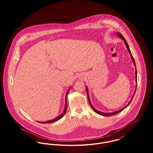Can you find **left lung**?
Instances as JSON below:
<instances>
[{
  "label": "left lung",
  "instance_id": "1",
  "mask_svg": "<svg viewBox=\"0 0 153 153\" xmlns=\"http://www.w3.org/2000/svg\"><path fill=\"white\" fill-rule=\"evenodd\" d=\"M117 36H119L120 38H122L123 40H124V43L126 44V47H127V49H128V51H129V53H130V56H131V58H132V61H133V62H134V65L135 66H136L135 65V60H134V58L133 57V56H132V54H131V51H130V49H129V46H128V44H127V42H126V39H125V38H124V36L120 33H117ZM135 69H136V71H135V76H136V81H137V68H135ZM136 88H137V87H136ZM86 91H87V94L88 95V101H89V104H90V105H91V108H92V109L95 111L96 113H97V114H99V115H102V116H105V117H109V116H112V115H116L117 114H118V113H119L120 112H121L122 111H123L124 108H126L130 104V102H131V100H132V98H133V97H134V96L135 95V91H136V90L135 91V92H134V95H133V96H132V99H131V100H130V102L126 106V107H124L123 108H122V109H120V110H119V111H115V112H111V113H104V112H100V111H97V110H96V109H95V108L92 106V105L91 104V102H90V100H89V95H88V89L86 87Z\"/></svg>",
  "mask_w": 153,
  "mask_h": 153
}]
</instances>
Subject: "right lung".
I'll return each mask as SVG.
<instances>
[{"label": "right lung", "instance_id": "obj_1", "mask_svg": "<svg viewBox=\"0 0 153 153\" xmlns=\"http://www.w3.org/2000/svg\"><path fill=\"white\" fill-rule=\"evenodd\" d=\"M69 89H70V88L69 89ZM69 90H68V91H69ZM68 92L66 93V95L65 107V109H64V112H62V114H61V115H60L59 116H58V117H56L55 119H53V120H49V121H47V122H39V123H53V122H56V121H57L58 120L60 119L61 117H62L64 115V114H65L66 112V109H67V107H68V105H67V102H66V96H67V94H68Z\"/></svg>", "mask_w": 153, "mask_h": 153}]
</instances>
